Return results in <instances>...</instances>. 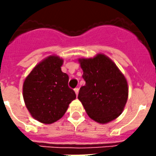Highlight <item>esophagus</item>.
<instances>
[{
  "label": "esophagus",
  "instance_id": "34e87169",
  "mask_svg": "<svg viewBox=\"0 0 156 156\" xmlns=\"http://www.w3.org/2000/svg\"><path fill=\"white\" fill-rule=\"evenodd\" d=\"M74 91H75L76 95H78V91H79V89H78V87L74 88Z\"/></svg>",
  "mask_w": 156,
  "mask_h": 156
}]
</instances>
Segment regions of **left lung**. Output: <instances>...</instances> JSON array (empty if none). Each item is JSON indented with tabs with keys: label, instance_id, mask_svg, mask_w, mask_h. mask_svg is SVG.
Instances as JSON below:
<instances>
[{
	"label": "left lung",
	"instance_id": "left-lung-1",
	"mask_svg": "<svg viewBox=\"0 0 156 156\" xmlns=\"http://www.w3.org/2000/svg\"><path fill=\"white\" fill-rule=\"evenodd\" d=\"M78 61L86 84L80 88L78 98L87 115L100 124L115 120L128 100V83L124 74L104 54Z\"/></svg>",
	"mask_w": 156,
	"mask_h": 156
}]
</instances>
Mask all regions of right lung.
Listing matches in <instances>:
<instances>
[{
	"label": "right lung",
	"mask_w": 156,
	"mask_h": 156,
	"mask_svg": "<svg viewBox=\"0 0 156 156\" xmlns=\"http://www.w3.org/2000/svg\"><path fill=\"white\" fill-rule=\"evenodd\" d=\"M63 59L48 56L33 69L23 83V95L31 116L44 124H52L66 113L76 99L69 87V76L61 71Z\"/></svg>",
	"instance_id": "add662e5"
}]
</instances>
